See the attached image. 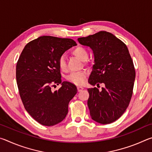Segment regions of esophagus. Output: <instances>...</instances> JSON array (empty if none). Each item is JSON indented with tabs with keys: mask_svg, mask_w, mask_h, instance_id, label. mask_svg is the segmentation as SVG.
I'll return each instance as SVG.
<instances>
[{
	"mask_svg": "<svg viewBox=\"0 0 152 152\" xmlns=\"http://www.w3.org/2000/svg\"><path fill=\"white\" fill-rule=\"evenodd\" d=\"M77 88H78V92H81L82 90L84 89L83 87H82V86H78V87H77Z\"/></svg>",
	"mask_w": 152,
	"mask_h": 152,
	"instance_id": "esophagus-1",
	"label": "esophagus"
}]
</instances>
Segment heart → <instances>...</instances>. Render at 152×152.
I'll return each instance as SVG.
<instances>
[{
  "label": "heart",
  "mask_w": 152,
  "mask_h": 152,
  "mask_svg": "<svg viewBox=\"0 0 152 152\" xmlns=\"http://www.w3.org/2000/svg\"><path fill=\"white\" fill-rule=\"evenodd\" d=\"M72 54L76 57L79 58L82 61H85L88 58V53L85 49L82 47H78L72 51ZM58 64L61 70L66 71L67 69V64L64 56H61L58 60ZM87 76V73L84 71L76 72L71 73L70 75L67 76V80L74 84L81 85L84 83L85 78Z\"/></svg>",
  "instance_id": "heart-1"
}]
</instances>
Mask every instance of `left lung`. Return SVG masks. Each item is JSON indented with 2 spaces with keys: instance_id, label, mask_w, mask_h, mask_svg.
Returning <instances> with one entry per match:
<instances>
[{
  "instance_id": "8db88e82",
  "label": "left lung",
  "mask_w": 152,
  "mask_h": 152,
  "mask_svg": "<svg viewBox=\"0 0 152 152\" xmlns=\"http://www.w3.org/2000/svg\"><path fill=\"white\" fill-rule=\"evenodd\" d=\"M78 41L94 54L88 82L105 86L101 91L96 87L88 88L91 117L101 124H109L121 117L132 99L135 78L133 60L127 45L109 32L99 31Z\"/></svg>"
}]
</instances>
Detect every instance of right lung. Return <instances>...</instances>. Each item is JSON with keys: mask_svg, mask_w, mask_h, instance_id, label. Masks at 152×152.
Masks as SVG:
<instances>
[{"mask_svg": "<svg viewBox=\"0 0 152 152\" xmlns=\"http://www.w3.org/2000/svg\"><path fill=\"white\" fill-rule=\"evenodd\" d=\"M76 45L73 39L42 36L25 45L17 61L16 78L25 109L40 124L53 126L65 119L68 104L77 93L69 82H61L58 60L66 50ZM54 83L62 84L52 92ZM56 86V85H53Z\"/></svg>", "mask_w": 152, "mask_h": 152, "instance_id": "1", "label": "right lung"}]
</instances>
